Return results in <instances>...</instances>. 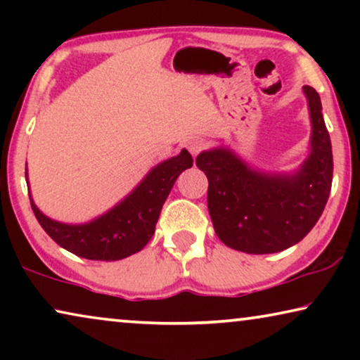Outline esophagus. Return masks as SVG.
I'll use <instances>...</instances> for the list:
<instances>
[{
  "mask_svg": "<svg viewBox=\"0 0 360 360\" xmlns=\"http://www.w3.org/2000/svg\"><path fill=\"white\" fill-rule=\"evenodd\" d=\"M186 147H188L190 154L193 155V157H196L206 147V141L201 139V137H193V139L188 141V144H186Z\"/></svg>",
  "mask_w": 360,
  "mask_h": 360,
  "instance_id": "34e87169",
  "label": "esophagus"
}]
</instances>
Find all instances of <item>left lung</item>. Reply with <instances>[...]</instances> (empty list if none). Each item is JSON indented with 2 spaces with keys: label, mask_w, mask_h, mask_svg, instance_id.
<instances>
[{
  "label": "left lung",
  "mask_w": 360,
  "mask_h": 360,
  "mask_svg": "<svg viewBox=\"0 0 360 360\" xmlns=\"http://www.w3.org/2000/svg\"><path fill=\"white\" fill-rule=\"evenodd\" d=\"M309 154L292 172L254 169L226 146L203 150L196 167L208 176V210L218 238L245 254H274L300 243L321 216L333 181V150L316 90L303 86Z\"/></svg>",
  "instance_id": "obj_1"
}]
</instances>
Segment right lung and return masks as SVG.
I'll list each match as a JSON object with an SVG mask.
<instances>
[{"instance_id": "right-lung-1", "label": "right lung", "mask_w": 360, "mask_h": 360, "mask_svg": "<svg viewBox=\"0 0 360 360\" xmlns=\"http://www.w3.org/2000/svg\"><path fill=\"white\" fill-rule=\"evenodd\" d=\"M193 165L190 152L181 149L147 172L134 190L106 213L88 223L68 224L52 219L29 200L42 229L68 252L90 260H121L139 252L155 233L162 206L181 172ZM27 188L29 179L26 172Z\"/></svg>"}]
</instances>
